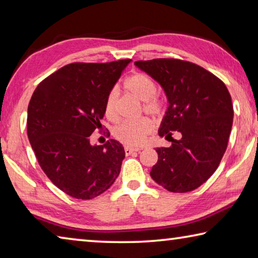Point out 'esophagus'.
I'll return each mask as SVG.
<instances>
[{"label": "esophagus", "instance_id": "esophagus-1", "mask_svg": "<svg viewBox=\"0 0 258 258\" xmlns=\"http://www.w3.org/2000/svg\"><path fill=\"white\" fill-rule=\"evenodd\" d=\"M125 154L126 155H131L133 154V152H139L141 149H139V148H131V147H125Z\"/></svg>", "mask_w": 258, "mask_h": 258}]
</instances>
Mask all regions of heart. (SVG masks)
I'll return each instance as SVG.
<instances>
[{"label":"heart","mask_w":258,"mask_h":258,"mask_svg":"<svg viewBox=\"0 0 258 258\" xmlns=\"http://www.w3.org/2000/svg\"><path fill=\"white\" fill-rule=\"evenodd\" d=\"M125 87L130 93H132L140 101H143V110L152 117H158L165 109L163 100L156 95L157 85L151 78L142 73H135L125 82ZM118 99L119 91L113 87L108 93L104 102V113L107 118L116 120L118 118ZM151 123L147 118L137 120H124L117 124L113 128V137L118 141L127 146L137 147L145 142L146 138L151 132Z\"/></svg>","instance_id":"heart-1"}]
</instances>
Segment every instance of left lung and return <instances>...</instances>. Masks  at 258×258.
<instances>
[{
	"label": "left lung",
	"instance_id": "obj_1",
	"mask_svg": "<svg viewBox=\"0 0 258 258\" xmlns=\"http://www.w3.org/2000/svg\"><path fill=\"white\" fill-rule=\"evenodd\" d=\"M134 64L159 83L168 101L158 134L171 139L172 146L156 149L152 180L171 192L197 189L216 171L228 147L233 121L228 89L189 61L154 59ZM174 132L181 135L178 140L171 138Z\"/></svg>",
	"mask_w": 258,
	"mask_h": 258
}]
</instances>
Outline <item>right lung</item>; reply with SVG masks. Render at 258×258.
Returning a JSON list of instances; mask_svg holds the SVG:
<instances>
[{"label":"right lung","instance_id":"right-lung-1","mask_svg":"<svg viewBox=\"0 0 258 258\" xmlns=\"http://www.w3.org/2000/svg\"><path fill=\"white\" fill-rule=\"evenodd\" d=\"M130 61L69 63L43 80L30 99V146L50 181L73 198L98 197L119 175L123 146L112 139L92 146L90 135L102 130L106 98Z\"/></svg>","mask_w":258,"mask_h":258}]
</instances>
